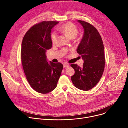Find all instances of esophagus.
Wrapping results in <instances>:
<instances>
[{
    "label": "esophagus",
    "instance_id": "1",
    "mask_svg": "<svg viewBox=\"0 0 128 128\" xmlns=\"http://www.w3.org/2000/svg\"><path fill=\"white\" fill-rule=\"evenodd\" d=\"M69 66V65L68 64H66V63H64L63 64V67L64 68H68V67Z\"/></svg>",
    "mask_w": 128,
    "mask_h": 128
}]
</instances>
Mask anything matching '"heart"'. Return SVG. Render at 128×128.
<instances>
[{
    "label": "heart",
    "instance_id": "b5f03b06",
    "mask_svg": "<svg viewBox=\"0 0 128 128\" xmlns=\"http://www.w3.org/2000/svg\"><path fill=\"white\" fill-rule=\"evenodd\" d=\"M58 30L64 33L68 38H74L78 34V29L76 26L71 23H68L62 25L58 28ZM57 34L56 32H53L51 35V41L53 44H55L56 40Z\"/></svg>",
    "mask_w": 128,
    "mask_h": 128
}]
</instances>
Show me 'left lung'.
<instances>
[{
    "mask_svg": "<svg viewBox=\"0 0 128 128\" xmlns=\"http://www.w3.org/2000/svg\"><path fill=\"white\" fill-rule=\"evenodd\" d=\"M84 28V35L78 45L77 52L84 60L83 67L72 64L75 70L71 77L77 88L88 91L96 86L101 78L105 68L104 47L101 37L93 25L78 20Z\"/></svg>",
    "mask_w": 128,
    "mask_h": 128,
    "instance_id": "8db88e82",
    "label": "left lung"
}]
</instances>
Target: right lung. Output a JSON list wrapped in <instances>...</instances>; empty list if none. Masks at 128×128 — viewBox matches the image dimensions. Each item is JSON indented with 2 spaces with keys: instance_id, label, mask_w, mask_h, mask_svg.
<instances>
[{
  "instance_id": "obj_1",
  "label": "right lung",
  "mask_w": 128,
  "mask_h": 128,
  "mask_svg": "<svg viewBox=\"0 0 128 128\" xmlns=\"http://www.w3.org/2000/svg\"><path fill=\"white\" fill-rule=\"evenodd\" d=\"M58 22L43 21L34 25L23 37L21 60L27 80L36 91L46 94L57 86L63 70L60 63H48L46 52L51 48L52 28Z\"/></svg>"
}]
</instances>
